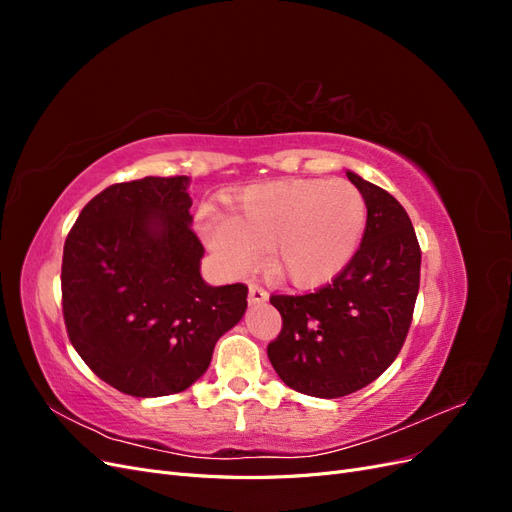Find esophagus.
I'll return each mask as SVG.
<instances>
[{"label":"esophagus","instance_id":"obj_1","mask_svg":"<svg viewBox=\"0 0 512 512\" xmlns=\"http://www.w3.org/2000/svg\"><path fill=\"white\" fill-rule=\"evenodd\" d=\"M247 297H250V303H267L269 301V292L260 286H250L247 288Z\"/></svg>","mask_w":512,"mask_h":512}]
</instances>
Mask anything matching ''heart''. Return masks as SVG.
I'll return each mask as SVG.
<instances>
[{
	"label": "heart",
	"instance_id": "heart-1",
	"mask_svg": "<svg viewBox=\"0 0 512 512\" xmlns=\"http://www.w3.org/2000/svg\"><path fill=\"white\" fill-rule=\"evenodd\" d=\"M367 207L344 179H288L247 188L232 215L203 211L198 232L228 275H243L267 245L269 269L299 288L329 284L361 247Z\"/></svg>",
	"mask_w": 512,
	"mask_h": 512
}]
</instances>
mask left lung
Returning <instances> with one entry per match:
<instances>
[{
  "label": "left lung",
  "instance_id": "1",
  "mask_svg": "<svg viewBox=\"0 0 512 512\" xmlns=\"http://www.w3.org/2000/svg\"><path fill=\"white\" fill-rule=\"evenodd\" d=\"M346 175L367 207L359 252L318 292L271 297L282 333L267 348L269 361L290 389L322 399L359 391L389 369L421 282V247L406 209L352 170Z\"/></svg>",
  "mask_w": 512,
  "mask_h": 512
}]
</instances>
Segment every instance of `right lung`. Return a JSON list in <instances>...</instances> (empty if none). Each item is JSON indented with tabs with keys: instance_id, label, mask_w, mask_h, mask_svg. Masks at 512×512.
Listing matches in <instances>:
<instances>
[{
	"instance_id": "right-lung-1",
	"label": "right lung",
	"mask_w": 512,
	"mask_h": 512,
	"mask_svg": "<svg viewBox=\"0 0 512 512\" xmlns=\"http://www.w3.org/2000/svg\"><path fill=\"white\" fill-rule=\"evenodd\" d=\"M190 177L115 183L91 198L64 245L61 297L74 350L134 397L181 393L243 318L247 286H211L192 232Z\"/></svg>"
}]
</instances>
